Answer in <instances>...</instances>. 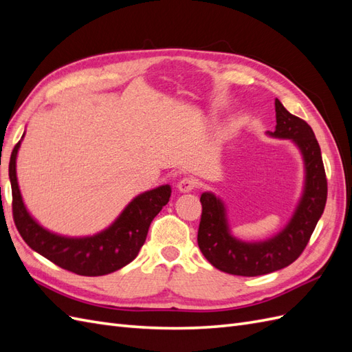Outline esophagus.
<instances>
[{"label": "esophagus", "instance_id": "1", "mask_svg": "<svg viewBox=\"0 0 352 352\" xmlns=\"http://www.w3.org/2000/svg\"><path fill=\"white\" fill-rule=\"evenodd\" d=\"M197 188V182L192 177H182L177 182V189L180 192H192Z\"/></svg>", "mask_w": 352, "mask_h": 352}]
</instances>
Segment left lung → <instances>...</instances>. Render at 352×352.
I'll return each mask as SVG.
<instances>
[{
  "instance_id": "obj_1",
  "label": "left lung",
  "mask_w": 352,
  "mask_h": 352,
  "mask_svg": "<svg viewBox=\"0 0 352 352\" xmlns=\"http://www.w3.org/2000/svg\"><path fill=\"white\" fill-rule=\"evenodd\" d=\"M274 138L292 140L304 158L305 186L291 221L286 228L264 242H242L229 232L226 210L221 199L204 192L198 228V247L216 269L236 276H260L292 264L310 241L327 199V179L320 146L305 120L287 111L276 98Z\"/></svg>"
}]
</instances>
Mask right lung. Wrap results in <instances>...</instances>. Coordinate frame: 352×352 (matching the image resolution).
Instances as JSON below:
<instances>
[{
    "label": "right lung",
    "mask_w": 352,
    "mask_h": 352,
    "mask_svg": "<svg viewBox=\"0 0 352 352\" xmlns=\"http://www.w3.org/2000/svg\"><path fill=\"white\" fill-rule=\"evenodd\" d=\"M20 141L10 157L8 176L13 194V219L20 236L42 257L58 267L80 276H102L124 267L136 258L146 239L153 219L168 202V185L138 195L113 225L97 235L66 238L39 226L28 212L16 176V158Z\"/></svg>",
    "instance_id": "add662e5"
}]
</instances>
